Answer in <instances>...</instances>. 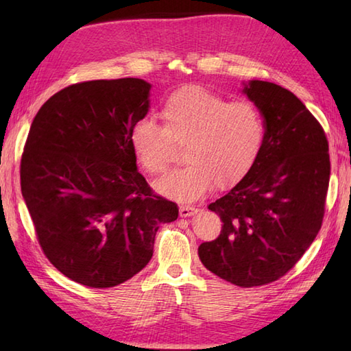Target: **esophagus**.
Here are the masks:
<instances>
[{
    "instance_id": "obj_1",
    "label": "esophagus",
    "mask_w": 351,
    "mask_h": 351,
    "mask_svg": "<svg viewBox=\"0 0 351 351\" xmlns=\"http://www.w3.org/2000/svg\"><path fill=\"white\" fill-rule=\"evenodd\" d=\"M197 213V208L190 206V205H181L180 206V215L181 217H191Z\"/></svg>"
}]
</instances>
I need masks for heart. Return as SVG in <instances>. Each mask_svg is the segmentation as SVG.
I'll return each instance as SVG.
<instances>
[{"label": "heart", "instance_id": "obj_1", "mask_svg": "<svg viewBox=\"0 0 351 351\" xmlns=\"http://www.w3.org/2000/svg\"><path fill=\"white\" fill-rule=\"evenodd\" d=\"M161 126L141 119L130 131L134 158L146 173L166 171L175 146H184V167L161 178L164 196L195 200L214 182L226 189L241 181L255 164L264 141V119L249 101L229 102L205 87L189 86L171 93L160 108Z\"/></svg>", "mask_w": 351, "mask_h": 351}]
</instances>
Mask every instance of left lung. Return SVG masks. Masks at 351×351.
Masks as SVG:
<instances>
[{
    "instance_id": "left-lung-1",
    "label": "left lung",
    "mask_w": 351,
    "mask_h": 351,
    "mask_svg": "<svg viewBox=\"0 0 351 351\" xmlns=\"http://www.w3.org/2000/svg\"><path fill=\"white\" fill-rule=\"evenodd\" d=\"M243 92L264 117V141L247 175L208 205L223 226L197 252L211 273L252 288L285 276L315 240L330 158L323 126L294 93L258 80Z\"/></svg>"
}]
</instances>
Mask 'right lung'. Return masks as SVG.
Segmentation results:
<instances>
[{"label": "right lung", "mask_w": 351, "mask_h": 351, "mask_svg": "<svg viewBox=\"0 0 351 351\" xmlns=\"http://www.w3.org/2000/svg\"><path fill=\"white\" fill-rule=\"evenodd\" d=\"M138 78L84 81L37 111L21 158V190L37 241L58 271L111 288L147 265L175 202L156 196L137 170L130 131L149 110Z\"/></svg>", "instance_id": "add662e5"}]
</instances>
